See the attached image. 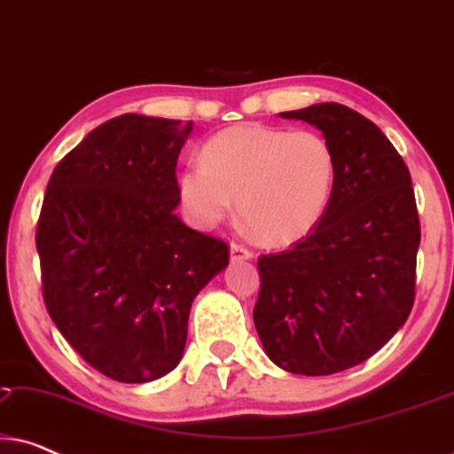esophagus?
<instances>
[{"label": "esophagus", "mask_w": 454, "mask_h": 454, "mask_svg": "<svg viewBox=\"0 0 454 454\" xmlns=\"http://www.w3.org/2000/svg\"><path fill=\"white\" fill-rule=\"evenodd\" d=\"M229 254H231V260H250L252 250H247L244 244H238V241H231L229 246Z\"/></svg>", "instance_id": "obj_1"}]
</instances>
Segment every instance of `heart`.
Returning a JSON list of instances; mask_svg holds the SVG:
<instances>
[{
  "label": "heart",
  "mask_w": 454,
  "mask_h": 454,
  "mask_svg": "<svg viewBox=\"0 0 454 454\" xmlns=\"http://www.w3.org/2000/svg\"><path fill=\"white\" fill-rule=\"evenodd\" d=\"M179 177V196L200 227L227 219L238 200L254 238L287 246L318 225L337 185V154L312 129L238 126L202 148Z\"/></svg>",
  "instance_id": "heart-1"
}]
</instances>
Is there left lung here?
Masks as SVG:
<instances>
[{
	"label": "left lung",
	"mask_w": 454,
	"mask_h": 454,
	"mask_svg": "<svg viewBox=\"0 0 454 454\" xmlns=\"http://www.w3.org/2000/svg\"><path fill=\"white\" fill-rule=\"evenodd\" d=\"M337 154L325 216L289 250L258 258L254 325L278 368L328 376L365 362L415 301L419 215L405 160L382 129L339 103L285 111Z\"/></svg>",
	"instance_id": "obj_1"
}]
</instances>
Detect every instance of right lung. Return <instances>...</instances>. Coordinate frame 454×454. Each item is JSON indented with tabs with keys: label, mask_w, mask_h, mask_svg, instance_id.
I'll use <instances>...</instances> for the list:
<instances>
[{
	"label": "right lung",
	"mask_w": 454,
	"mask_h": 454,
	"mask_svg": "<svg viewBox=\"0 0 454 454\" xmlns=\"http://www.w3.org/2000/svg\"><path fill=\"white\" fill-rule=\"evenodd\" d=\"M192 121L126 114L59 160L36 223L43 300L78 356L148 382L182 359L194 297L229 262L223 239L176 215Z\"/></svg>",
	"instance_id": "obj_1"
}]
</instances>
